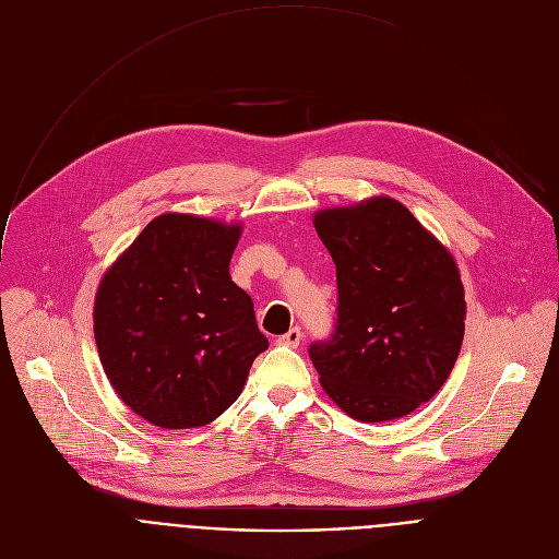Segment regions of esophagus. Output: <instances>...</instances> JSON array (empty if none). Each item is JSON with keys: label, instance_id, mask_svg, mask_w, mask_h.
Listing matches in <instances>:
<instances>
[{"label": "esophagus", "instance_id": "1", "mask_svg": "<svg viewBox=\"0 0 559 559\" xmlns=\"http://www.w3.org/2000/svg\"><path fill=\"white\" fill-rule=\"evenodd\" d=\"M300 341H302V332H300V328H292L287 334H283V336H278V345H283V347H298L300 345Z\"/></svg>", "mask_w": 559, "mask_h": 559}]
</instances>
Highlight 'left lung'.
<instances>
[{"instance_id":"left-lung-1","label":"left lung","mask_w":559,"mask_h":559,"mask_svg":"<svg viewBox=\"0 0 559 559\" xmlns=\"http://www.w3.org/2000/svg\"><path fill=\"white\" fill-rule=\"evenodd\" d=\"M336 263L338 321L309 358L354 420L409 416L447 382L464 338L453 254L401 203L371 197L313 214Z\"/></svg>"}]
</instances>
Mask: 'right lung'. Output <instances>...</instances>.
Here are the masks:
<instances>
[{
  "label": "right lung",
  "instance_id": "obj_1",
  "mask_svg": "<svg viewBox=\"0 0 559 559\" xmlns=\"http://www.w3.org/2000/svg\"><path fill=\"white\" fill-rule=\"evenodd\" d=\"M241 223L166 212L106 270L95 341L121 401L162 429L216 420L267 349L254 302L229 276Z\"/></svg>",
  "mask_w": 559,
  "mask_h": 559
}]
</instances>
